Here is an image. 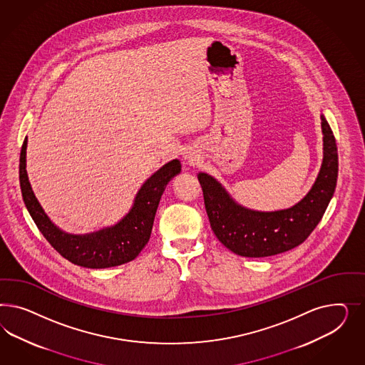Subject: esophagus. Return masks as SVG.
<instances>
[{
    "instance_id": "1",
    "label": "esophagus",
    "mask_w": 365,
    "mask_h": 365,
    "mask_svg": "<svg viewBox=\"0 0 365 365\" xmlns=\"http://www.w3.org/2000/svg\"><path fill=\"white\" fill-rule=\"evenodd\" d=\"M185 160L187 162L188 165H194V163H197L198 158L191 153H187V155H185Z\"/></svg>"
}]
</instances>
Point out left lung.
Wrapping results in <instances>:
<instances>
[{
	"mask_svg": "<svg viewBox=\"0 0 365 365\" xmlns=\"http://www.w3.org/2000/svg\"><path fill=\"white\" fill-rule=\"evenodd\" d=\"M324 159L319 177L307 197L287 210H249L235 203L210 175L199 173L205 207L217 238L235 255L250 258L279 255L304 242L316 229L331 202L339 173L337 145L321 115Z\"/></svg>",
	"mask_w": 365,
	"mask_h": 365,
	"instance_id": "8db88e82",
	"label": "left lung"
}]
</instances>
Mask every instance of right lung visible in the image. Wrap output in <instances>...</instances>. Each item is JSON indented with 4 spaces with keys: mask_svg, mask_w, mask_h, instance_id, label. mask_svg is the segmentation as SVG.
<instances>
[{
    "mask_svg": "<svg viewBox=\"0 0 365 365\" xmlns=\"http://www.w3.org/2000/svg\"><path fill=\"white\" fill-rule=\"evenodd\" d=\"M26 143L25 138L20 155L22 198L36 226L56 252L75 265L91 269L122 265L135 259L150 240L156 209L167 183L180 173L179 160L168 162L145 180L136 194L133 209L119 223L87 235H72L61 232L49 221L34 197L25 168Z\"/></svg>",
    "mask_w": 365,
    "mask_h": 365,
    "instance_id": "right-lung-1",
    "label": "right lung"
}]
</instances>
